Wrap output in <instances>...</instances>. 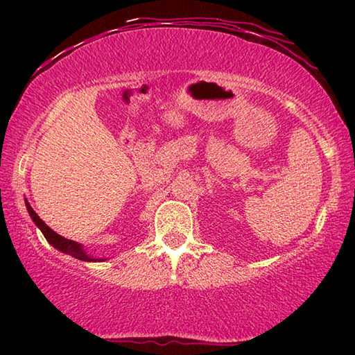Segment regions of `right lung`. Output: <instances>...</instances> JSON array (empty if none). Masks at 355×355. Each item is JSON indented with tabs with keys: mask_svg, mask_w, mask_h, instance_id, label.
<instances>
[{
	"mask_svg": "<svg viewBox=\"0 0 355 355\" xmlns=\"http://www.w3.org/2000/svg\"><path fill=\"white\" fill-rule=\"evenodd\" d=\"M25 203H26V209H28L29 216H31L33 222L39 227V230L44 233L45 239L53 245V248L58 249L59 252H64V254H67L70 257H75L81 261H105V260H107V258L94 257V255L89 254L86 249H84L83 244L76 243V241H71V239H67V238H64L61 235H58L55 230H51V228L48 227L45 222L39 218L37 213H35L34 209L31 208V205H29L28 200H25Z\"/></svg>",
	"mask_w": 355,
	"mask_h": 355,
	"instance_id": "right-lung-1",
	"label": "right lung"
}]
</instances>
